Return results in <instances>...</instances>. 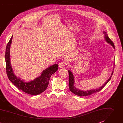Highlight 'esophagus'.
<instances>
[{
	"mask_svg": "<svg viewBox=\"0 0 123 123\" xmlns=\"http://www.w3.org/2000/svg\"><path fill=\"white\" fill-rule=\"evenodd\" d=\"M64 65H65V63L63 62H60V63L59 64V67H60V68L63 67L64 66Z\"/></svg>",
	"mask_w": 123,
	"mask_h": 123,
	"instance_id": "34e87169",
	"label": "esophagus"
}]
</instances>
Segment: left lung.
Masks as SVG:
<instances>
[{
	"instance_id": "8db88e82",
	"label": "left lung",
	"mask_w": 123,
	"mask_h": 123,
	"mask_svg": "<svg viewBox=\"0 0 123 123\" xmlns=\"http://www.w3.org/2000/svg\"><path fill=\"white\" fill-rule=\"evenodd\" d=\"M104 34L105 35V39L106 40V41L110 44H111L113 47L114 48H115L114 47V44L113 43V42L109 38V37H108V34L107 32H104ZM69 72V88L70 90L74 93L76 95H79L80 96H88V95H90L91 94H93L95 92H98L100 91H101L105 86V85L108 83V82L111 79L112 77V76L113 75V71H112V73L111 75V76L110 77V79L107 81V82L103 85L102 86V87H100L99 89H93V90H89V91H81L80 90L78 89L77 88H76L75 86H74V76L73 75V74L72 73V72H71L70 71H68Z\"/></svg>"
}]
</instances>
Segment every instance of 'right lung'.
Listing matches in <instances>:
<instances>
[{"mask_svg":"<svg viewBox=\"0 0 123 123\" xmlns=\"http://www.w3.org/2000/svg\"><path fill=\"white\" fill-rule=\"evenodd\" d=\"M12 36L7 43L5 55L6 72L8 77L11 82L18 89L31 95L40 94L46 89L51 75L58 69V65L55 64L49 67L43 71L41 76L30 82H24L23 80H21L20 79L17 78L14 74L10 62V48Z\"/></svg>","mask_w":123,"mask_h":123,"instance_id":"1","label":"right lung"}]
</instances>
